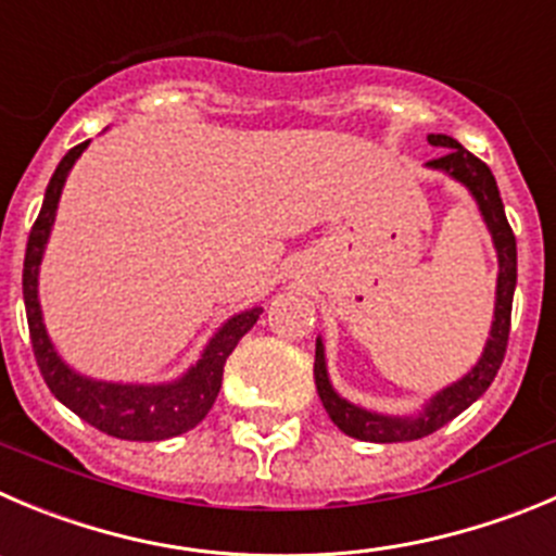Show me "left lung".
<instances>
[{"mask_svg": "<svg viewBox=\"0 0 556 556\" xmlns=\"http://www.w3.org/2000/svg\"><path fill=\"white\" fill-rule=\"evenodd\" d=\"M428 142L435 144V148H444V153L439 155V159L430 161V167L450 173L475 194L477 205H480L482 211V219H485L491 236H494L496 254H500L494 326H491L489 345L482 351L480 362L471 367L469 376H464L458 383H453V387H447L444 392H439V395L430 401V406L425 408L422 417L417 419L378 417V414H370L365 412V408L351 406L349 401H342L334 389H331L329 378H326L324 345H320L318 340V345H315V387H318L320 403H324L326 414H329L331 422H334L342 433L362 439V442H414V439H422V435L444 428L450 419H455L460 412H466V408L491 387V381H494L496 372H500L502 359H505L507 337H510L513 290H516V236H513L510 222H507L505 216V205H502L494 173H491L485 161H480L475 153H469V150L460 142H455L453 137L430 134Z\"/></svg>", "mask_w": 556, "mask_h": 556, "instance_id": "obj_1", "label": "left lung"}]
</instances>
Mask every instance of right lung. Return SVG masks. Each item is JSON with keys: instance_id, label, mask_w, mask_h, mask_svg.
<instances>
[{"instance_id": "obj_1", "label": "right lung", "mask_w": 556, "mask_h": 556, "mask_svg": "<svg viewBox=\"0 0 556 556\" xmlns=\"http://www.w3.org/2000/svg\"><path fill=\"white\" fill-rule=\"evenodd\" d=\"M87 142L76 144L62 155L60 167L54 169L46 189L43 207L29 230L27 254H24V307H27L29 337H33V351L38 359L40 376L46 387L54 392L60 403H65L74 414H79L85 422L114 439H128V442H161L173 435L186 433L197 422L205 419V414L214 406L222 387V372H225L227 356L238 345L243 334L257 324L263 309L254 307L236 315L219 329V334L211 340L197 367H191L189 376L167 387H123V383L90 381V378L76 376L67 370L56 351L51 349L49 334H46L43 318H40L38 304V266L43 257L46 238L54 225V211L60 202L62 186L67 173L74 167Z\"/></svg>"}]
</instances>
